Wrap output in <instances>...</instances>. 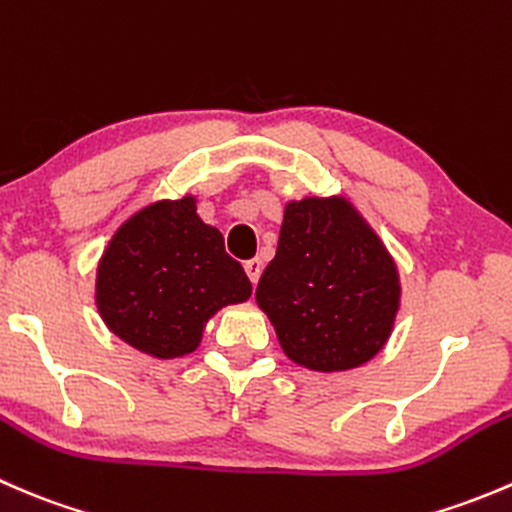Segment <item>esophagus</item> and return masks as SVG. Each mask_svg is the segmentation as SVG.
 <instances>
[{"label":"esophagus","mask_w":512,"mask_h":512,"mask_svg":"<svg viewBox=\"0 0 512 512\" xmlns=\"http://www.w3.org/2000/svg\"><path fill=\"white\" fill-rule=\"evenodd\" d=\"M245 272H247V277H250V282L252 285H257V280H260V275H262V260H247L245 262Z\"/></svg>","instance_id":"obj_1"}]
</instances>
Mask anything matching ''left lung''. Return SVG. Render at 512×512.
Listing matches in <instances>:
<instances>
[{
	"label": "left lung",
	"mask_w": 512,
	"mask_h": 512,
	"mask_svg": "<svg viewBox=\"0 0 512 512\" xmlns=\"http://www.w3.org/2000/svg\"><path fill=\"white\" fill-rule=\"evenodd\" d=\"M257 304L292 361L317 371L361 366L389 339L399 275L379 237L342 198L289 203Z\"/></svg>",
	"instance_id": "8db88e82"
}]
</instances>
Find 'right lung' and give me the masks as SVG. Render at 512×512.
Segmentation results:
<instances>
[{"instance_id":"obj_1","label":"right lung","mask_w":512,"mask_h":512,"mask_svg":"<svg viewBox=\"0 0 512 512\" xmlns=\"http://www.w3.org/2000/svg\"><path fill=\"white\" fill-rule=\"evenodd\" d=\"M252 294L223 235L195 213V200L148 205L108 242L98 265L96 304L113 334L141 352L183 356L225 304Z\"/></svg>"}]
</instances>
